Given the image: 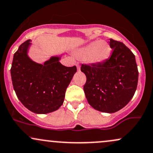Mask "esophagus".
<instances>
[{"mask_svg":"<svg viewBox=\"0 0 153 153\" xmlns=\"http://www.w3.org/2000/svg\"><path fill=\"white\" fill-rule=\"evenodd\" d=\"M76 66H77V68H78V71H79V70H80V65H79L78 63H77Z\"/></svg>","mask_w":153,"mask_h":153,"instance_id":"esophagus-1","label":"esophagus"}]
</instances>
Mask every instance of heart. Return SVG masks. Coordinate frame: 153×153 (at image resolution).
<instances>
[{
  "instance_id": "heart-1",
  "label": "heart",
  "mask_w": 153,
  "mask_h": 153,
  "mask_svg": "<svg viewBox=\"0 0 153 153\" xmlns=\"http://www.w3.org/2000/svg\"><path fill=\"white\" fill-rule=\"evenodd\" d=\"M111 48L106 42L103 40L93 42L86 46L77 50V57L85 59L90 64H101L109 57Z\"/></svg>"
}]
</instances>
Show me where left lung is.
Returning a JSON list of instances; mask_svg holds the SVG:
<instances>
[{
  "label": "left lung",
  "instance_id": "obj_1",
  "mask_svg": "<svg viewBox=\"0 0 153 153\" xmlns=\"http://www.w3.org/2000/svg\"><path fill=\"white\" fill-rule=\"evenodd\" d=\"M111 55L101 64H82L88 102L96 110L114 113L130 101L136 91L138 70L134 54L120 42L110 39Z\"/></svg>",
  "mask_w": 153,
  "mask_h": 153
}]
</instances>
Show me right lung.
I'll use <instances>...</instances> for the list:
<instances>
[{"instance_id": "1", "label": "right lung", "mask_w": 153, "mask_h": 153, "mask_svg": "<svg viewBox=\"0 0 153 153\" xmlns=\"http://www.w3.org/2000/svg\"><path fill=\"white\" fill-rule=\"evenodd\" d=\"M31 45L30 39L24 42L13 55L12 83L26 108L35 114H48L62 106L66 88L77 68L62 65L60 57H52L44 64L34 62L27 54Z\"/></svg>"}]
</instances>
